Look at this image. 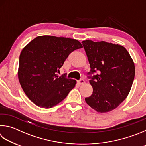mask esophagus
I'll use <instances>...</instances> for the list:
<instances>
[{"label":"esophagus","instance_id":"1","mask_svg":"<svg viewBox=\"0 0 146 146\" xmlns=\"http://www.w3.org/2000/svg\"><path fill=\"white\" fill-rule=\"evenodd\" d=\"M78 82L79 84H83L85 83V81H84V79H80V80L78 81Z\"/></svg>","mask_w":146,"mask_h":146}]
</instances>
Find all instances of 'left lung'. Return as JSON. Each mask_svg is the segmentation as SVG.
Wrapping results in <instances>:
<instances>
[{
	"instance_id": "obj_1",
	"label": "left lung",
	"mask_w": 146,
	"mask_h": 146,
	"mask_svg": "<svg viewBox=\"0 0 146 146\" xmlns=\"http://www.w3.org/2000/svg\"><path fill=\"white\" fill-rule=\"evenodd\" d=\"M90 64L89 76L93 89L86 103L98 112L117 108L128 96L135 77L133 59L125 48L105 41L82 42Z\"/></svg>"
}]
</instances>
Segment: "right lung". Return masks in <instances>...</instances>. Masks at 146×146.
Returning <instances> with one entry per match:
<instances>
[{
  "label": "right lung",
  "mask_w": 146,
  "mask_h": 146,
  "mask_svg": "<svg viewBox=\"0 0 146 146\" xmlns=\"http://www.w3.org/2000/svg\"><path fill=\"white\" fill-rule=\"evenodd\" d=\"M82 44L74 39L40 36L21 52L18 76L23 91L31 102L49 108L61 102L76 81L57 73L68 55Z\"/></svg>",
  "instance_id": "obj_1"
}]
</instances>
